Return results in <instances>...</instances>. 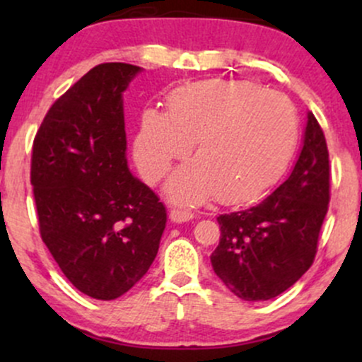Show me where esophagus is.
Segmentation results:
<instances>
[{"instance_id":"obj_1","label":"esophagus","mask_w":362,"mask_h":362,"mask_svg":"<svg viewBox=\"0 0 362 362\" xmlns=\"http://www.w3.org/2000/svg\"><path fill=\"white\" fill-rule=\"evenodd\" d=\"M194 218V214L190 211H182V209H172L170 211V219L173 223H187Z\"/></svg>"}]
</instances>
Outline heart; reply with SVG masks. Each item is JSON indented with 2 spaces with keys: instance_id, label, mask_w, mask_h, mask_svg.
Masks as SVG:
<instances>
[{
  "instance_id": "b5f03b06",
  "label": "heart",
  "mask_w": 362,
  "mask_h": 362,
  "mask_svg": "<svg viewBox=\"0 0 362 362\" xmlns=\"http://www.w3.org/2000/svg\"><path fill=\"white\" fill-rule=\"evenodd\" d=\"M296 143L298 117L284 95L250 83L207 80L173 90L167 114L143 112L134 160L141 175L158 182L194 144L195 161L168 178L167 197L184 206L213 195L224 204H240L279 180Z\"/></svg>"
}]
</instances>
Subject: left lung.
<instances>
[{
    "label": "left lung",
    "mask_w": 362,
    "mask_h": 362,
    "mask_svg": "<svg viewBox=\"0 0 362 362\" xmlns=\"http://www.w3.org/2000/svg\"><path fill=\"white\" fill-rule=\"evenodd\" d=\"M328 189L325 136L308 112L291 175L257 206L218 218L221 236L211 264L235 296L272 300L308 271L330 201Z\"/></svg>",
    "instance_id": "left-lung-1"
}]
</instances>
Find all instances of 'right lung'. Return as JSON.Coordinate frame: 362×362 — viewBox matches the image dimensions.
<instances>
[{"label":"right lung","instance_id":"add662e5","mask_svg":"<svg viewBox=\"0 0 362 362\" xmlns=\"http://www.w3.org/2000/svg\"><path fill=\"white\" fill-rule=\"evenodd\" d=\"M143 71L90 69L57 98L32 151L40 235L62 274L95 300H115L148 272L167 211L127 165L122 95Z\"/></svg>","mask_w":362,"mask_h":362}]
</instances>
